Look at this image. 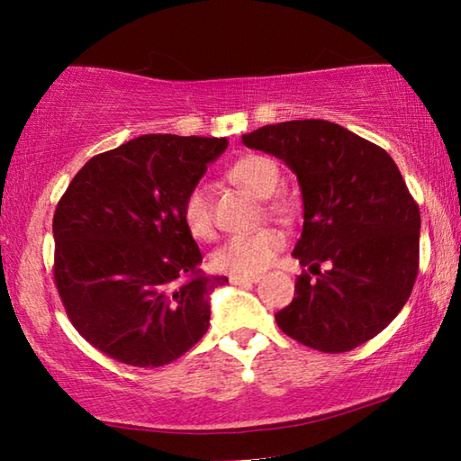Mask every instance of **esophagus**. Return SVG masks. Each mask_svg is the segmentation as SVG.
Returning <instances> with one entry per match:
<instances>
[{"label": "esophagus", "instance_id": "1", "mask_svg": "<svg viewBox=\"0 0 461 461\" xmlns=\"http://www.w3.org/2000/svg\"><path fill=\"white\" fill-rule=\"evenodd\" d=\"M230 283H231V285H256V283H260V276H258V275H254V276L231 275V276H230Z\"/></svg>", "mask_w": 461, "mask_h": 461}]
</instances>
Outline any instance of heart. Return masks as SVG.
I'll return each mask as SVG.
<instances>
[{
	"mask_svg": "<svg viewBox=\"0 0 461 461\" xmlns=\"http://www.w3.org/2000/svg\"><path fill=\"white\" fill-rule=\"evenodd\" d=\"M231 183L244 186L256 197L268 199L276 193L280 183V168L268 156L246 154L238 158L228 170ZM270 209L276 213L285 212L280 201H272ZM183 221L194 238H213V209L209 189L205 185H194L185 194L183 201ZM285 248V233L276 228H260L252 233L230 238L225 244L215 249L212 262L217 270L231 272V275H258L268 268L276 254Z\"/></svg>",
	"mask_w": 461,
	"mask_h": 461,
	"instance_id": "b5f03b06",
	"label": "heart"
}]
</instances>
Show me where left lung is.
Wrapping results in <instances>:
<instances>
[{"mask_svg": "<svg viewBox=\"0 0 461 461\" xmlns=\"http://www.w3.org/2000/svg\"><path fill=\"white\" fill-rule=\"evenodd\" d=\"M296 175L303 231L294 299L275 315L293 339L325 354L378 335L409 301L419 270L420 215L394 160L368 140L325 120L272 123L241 136Z\"/></svg>", "mask_w": 461, "mask_h": 461, "instance_id": "8db88e82", "label": "left lung"}]
</instances>
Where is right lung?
<instances>
[{"instance_id":"obj_1","label":"right lung","mask_w":461,"mask_h":461,"mask_svg":"<svg viewBox=\"0 0 461 461\" xmlns=\"http://www.w3.org/2000/svg\"><path fill=\"white\" fill-rule=\"evenodd\" d=\"M225 138L144 134L93 156L52 220L54 283L85 339L113 360L158 368L205 335L207 276L183 201Z\"/></svg>"}]
</instances>
